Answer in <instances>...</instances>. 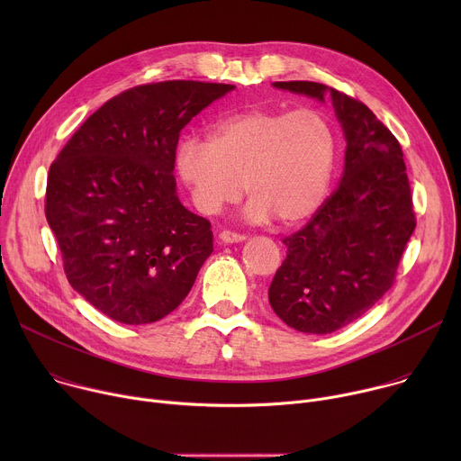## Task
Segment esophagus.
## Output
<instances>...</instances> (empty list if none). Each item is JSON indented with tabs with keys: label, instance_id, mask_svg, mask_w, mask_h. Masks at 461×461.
<instances>
[{
	"label": "esophagus",
	"instance_id": "esophagus-1",
	"mask_svg": "<svg viewBox=\"0 0 461 461\" xmlns=\"http://www.w3.org/2000/svg\"><path fill=\"white\" fill-rule=\"evenodd\" d=\"M219 239H221L222 242H226V244H233V242H242L246 237L240 235V233H235V231H222V233L219 235Z\"/></svg>",
	"mask_w": 461,
	"mask_h": 461
}]
</instances>
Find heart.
Instances as JSON below:
<instances>
[{
  "label": "heart",
  "instance_id": "b5f03b06",
  "mask_svg": "<svg viewBox=\"0 0 461 461\" xmlns=\"http://www.w3.org/2000/svg\"><path fill=\"white\" fill-rule=\"evenodd\" d=\"M336 162V133L317 109L251 107L219 118L208 140L187 137L176 171L194 208L215 215L246 193L249 222L295 224L322 203Z\"/></svg>",
  "mask_w": 461,
  "mask_h": 461
}]
</instances>
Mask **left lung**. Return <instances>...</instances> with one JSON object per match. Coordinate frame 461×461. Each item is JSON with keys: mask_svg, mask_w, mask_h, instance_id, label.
Here are the masks:
<instances>
[{"mask_svg": "<svg viewBox=\"0 0 461 461\" xmlns=\"http://www.w3.org/2000/svg\"><path fill=\"white\" fill-rule=\"evenodd\" d=\"M277 89L330 95L347 139L345 173L312 219L285 237L286 258L268 290L274 312L304 334H332L370 310L393 285L416 228L403 151L359 100L317 82Z\"/></svg>", "mask_w": 461, "mask_h": 461, "instance_id": "left-lung-1", "label": "left lung"}]
</instances>
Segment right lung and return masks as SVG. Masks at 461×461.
Returning <instances> with one entry per match:
<instances>
[{
  "instance_id": "1",
  "label": "right lung",
  "mask_w": 461,
  "mask_h": 461,
  "mask_svg": "<svg viewBox=\"0 0 461 461\" xmlns=\"http://www.w3.org/2000/svg\"><path fill=\"white\" fill-rule=\"evenodd\" d=\"M228 84L169 80L107 100L50 164L45 217L63 272L123 324L171 313L213 251L208 219L185 210L173 176L180 131Z\"/></svg>"
}]
</instances>
